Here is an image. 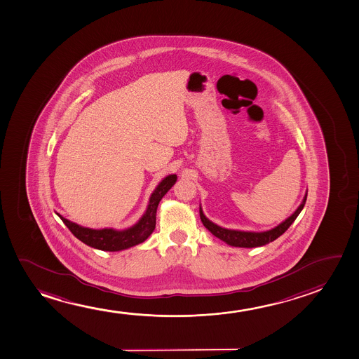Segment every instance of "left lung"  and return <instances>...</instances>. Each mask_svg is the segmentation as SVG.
<instances>
[{
  "label": "left lung",
  "instance_id": "obj_1",
  "mask_svg": "<svg viewBox=\"0 0 359 359\" xmlns=\"http://www.w3.org/2000/svg\"><path fill=\"white\" fill-rule=\"evenodd\" d=\"M306 197H308V193L305 194L303 202L299 205L298 209L287 220H284L282 224H279L278 226L274 227L272 230L263 231V233H250V231H238V230L224 229V227L217 226V224H214L210 220H208L205 215L203 214L202 208L199 209V212H201V220H202L203 225L207 227L208 230L214 236L220 238L227 245H231L235 248H259V246H263L266 243H272L276 238H279L280 235H283L288 230V227L293 224L294 220L303 210L305 202H306Z\"/></svg>",
  "mask_w": 359,
  "mask_h": 359
}]
</instances>
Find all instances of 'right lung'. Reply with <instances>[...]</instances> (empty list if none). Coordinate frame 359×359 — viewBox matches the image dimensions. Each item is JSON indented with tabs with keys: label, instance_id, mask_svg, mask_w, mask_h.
<instances>
[{
	"label": "right lung",
	"instance_id": "right-lung-1",
	"mask_svg": "<svg viewBox=\"0 0 359 359\" xmlns=\"http://www.w3.org/2000/svg\"><path fill=\"white\" fill-rule=\"evenodd\" d=\"M176 175H170L162 180V182L157 186L156 189L150 197V202L147 205V212L142 215V219L134 226L116 231L113 229H102V230H93L88 227H82L75 222L67 220L65 217H60L66 226L69 227L71 233L75 235L80 241L86 243L93 248H98L102 251H121L126 248H133L135 245L144 243L152 231L155 230L156 225V210L158 203L162 197L166 194L172 186L176 183Z\"/></svg>",
	"mask_w": 359,
	"mask_h": 359
}]
</instances>
